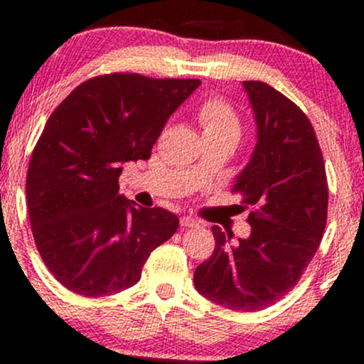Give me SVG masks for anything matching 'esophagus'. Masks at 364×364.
<instances>
[{
    "label": "esophagus",
    "instance_id": "esophagus-1",
    "mask_svg": "<svg viewBox=\"0 0 364 364\" xmlns=\"http://www.w3.org/2000/svg\"><path fill=\"white\" fill-rule=\"evenodd\" d=\"M181 225L182 228H198L199 222L194 217H191V215H183L181 218Z\"/></svg>",
    "mask_w": 364,
    "mask_h": 364
}]
</instances>
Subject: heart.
Masks as SVG:
<instances>
[{
  "mask_svg": "<svg viewBox=\"0 0 364 364\" xmlns=\"http://www.w3.org/2000/svg\"><path fill=\"white\" fill-rule=\"evenodd\" d=\"M196 119L205 139H222V136L237 139L240 136V116H237L236 109L220 97H210L205 102L199 104ZM194 173H201V166H198Z\"/></svg>",
  "mask_w": 364,
  "mask_h": 364,
  "instance_id": "b5f03b06",
  "label": "heart"
}]
</instances>
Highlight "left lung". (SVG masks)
I'll use <instances>...</instances> for the list:
<instances>
[{"label": "left lung", "instance_id": "obj_1", "mask_svg": "<svg viewBox=\"0 0 364 364\" xmlns=\"http://www.w3.org/2000/svg\"><path fill=\"white\" fill-rule=\"evenodd\" d=\"M259 140L232 193L250 210L252 232L213 225L215 250L194 271V287L232 311H262L283 299L318 252L328 217L323 152L306 112L264 81H243Z\"/></svg>", "mask_w": 364, "mask_h": 364}]
</instances>
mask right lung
Returning a JSON list of instances; mask_svg holds the SVG:
<instances>
[{"label":"right lung","mask_w":364,"mask_h":364,"mask_svg":"<svg viewBox=\"0 0 364 364\" xmlns=\"http://www.w3.org/2000/svg\"><path fill=\"white\" fill-rule=\"evenodd\" d=\"M199 80L112 73L58 104L31 154L26 193L34 243L48 271L77 295L134 287L151 252L178 229L165 208L119 194L123 163L147 159L166 119Z\"/></svg>","instance_id":"obj_1"}]
</instances>
